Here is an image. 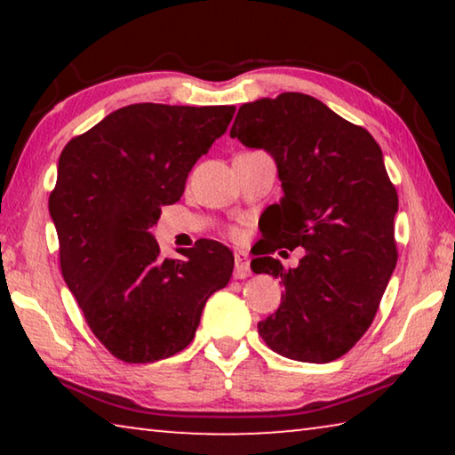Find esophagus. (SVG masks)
<instances>
[{
    "label": "esophagus",
    "instance_id": "esophagus-1",
    "mask_svg": "<svg viewBox=\"0 0 455 455\" xmlns=\"http://www.w3.org/2000/svg\"><path fill=\"white\" fill-rule=\"evenodd\" d=\"M249 275H251L249 257H246L244 251H236L235 252V276L236 279H246Z\"/></svg>",
    "mask_w": 455,
    "mask_h": 455
}]
</instances>
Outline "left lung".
Here are the masks:
<instances>
[{"mask_svg": "<svg viewBox=\"0 0 455 455\" xmlns=\"http://www.w3.org/2000/svg\"><path fill=\"white\" fill-rule=\"evenodd\" d=\"M230 138L271 154L283 187L267 209L263 257L251 263L284 287L259 335L283 357L335 361L371 325L397 263V192L379 144L299 92L243 104ZM281 245L306 249L295 269L270 257Z\"/></svg>", "mask_w": 455, "mask_h": 455, "instance_id": "8db88e82", "label": "left lung"}]
</instances>
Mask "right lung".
<instances>
[{"instance_id":"add662e5","label":"right lung","mask_w":455,"mask_h":455,"mask_svg":"<svg viewBox=\"0 0 455 455\" xmlns=\"http://www.w3.org/2000/svg\"><path fill=\"white\" fill-rule=\"evenodd\" d=\"M233 114L235 106H124L60 154L50 217L61 275L92 333L126 363L187 347L206 299L233 275L225 244L206 241L182 249L184 259H163L150 233Z\"/></svg>"}]
</instances>
